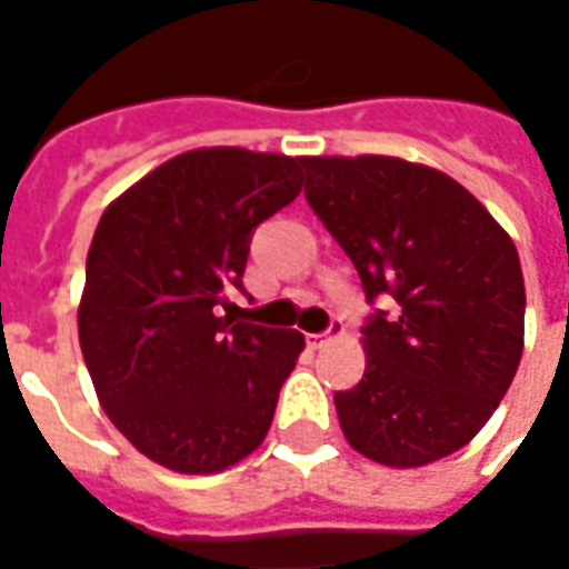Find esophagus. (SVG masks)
<instances>
[{
    "mask_svg": "<svg viewBox=\"0 0 569 569\" xmlns=\"http://www.w3.org/2000/svg\"><path fill=\"white\" fill-rule=\"evenodd\" d=\"M341 332H345V322L338 320V317H332V322H329V329H326V332L308 335V338H310V345L317 347V345H322V341H329L332 335H341Z\"/></svg>",
    "mask_w": 569,
    "mask_h": 569,
    "instance_id": "esophagus-1",
    "label": "esophagus"
}]
</instances>
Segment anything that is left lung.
Listing matches in <instances>:
<instances>
[{"mask_svg": "<svg viewBox=\"0 0 569 569\" xmlns=\"http://www.w3.org/2000/svg\"><path fill=\"white\" fill-rule=\"evenodd\" d=\"M305 198L353 261L369 353L335 393L347 441L383 466L448 457L488 423L525 350L518 249L460 182L402 158H305Z\"/></svg>", "mask_w": 569, "mask_h": 569, "instance_id": "1", "label": "left lung"}]
</instances>
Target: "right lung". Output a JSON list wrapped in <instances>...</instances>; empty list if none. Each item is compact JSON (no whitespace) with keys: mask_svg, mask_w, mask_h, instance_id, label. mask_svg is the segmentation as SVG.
Here are the masks:
<instances>
[{"mask_svg":"<svg viewBox=\"0 0 569 569\" xmlns=\"http://www.w3.org/2000/svg\"><path fill=\"white\" fill-rule=\"evenodd\" d=\"M301 161L186 151L128 188L93 231L81 357L112 423L173 472L228 469L271 429L305 335L234 320L228 292L247 296L252 234L298 198Z\"/></svg>","mask_w":569,"mask_h":569,"instance_id":"obj_1","label":"right lung"}]
</instances>
